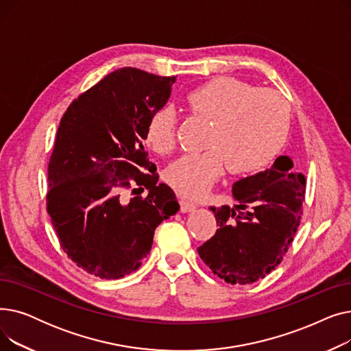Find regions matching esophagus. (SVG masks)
Here are the masks:
<instances>
[{"mask_svg": "<svg viewBox=\"0 0 351 351\" xmlns=\"http://www.w3.org/2000/svg\"><path fill=\"white\" fill-rule=\"evenodd\" d=\"M179 206H180V212L182 213L191 212V210H193L196 208V205L193 204V202L186 200V199H182V197H179Z\"/></svg>", "mask_w": 351, "mask_h": 351, "instance_id": "34e87169", "label": "esophagus"}]
</instances>
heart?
I'll use <instances>...</instances> for the list:
<instances>
[{"label":"heart","mask_w":351,"mask_h":351,"mask_svg":"<svg viewBox=\"0 0 351 351\" xmlns=\"http://www.w3.org/2000/svg\"><path fill=\"white\" fill-rule=\"evenodd\" d=\"M189 114L210 121L205 147L173 162L165 179L182 196L200 197L222 176L261 171L282 149L290 128L286 99L273 89L230 77H217L192 89L185 98ZM176 117L160 109L147 119L145 143L158 155H169L178 143Z\"/></svg>","instance_id":"1"}]
</instances>
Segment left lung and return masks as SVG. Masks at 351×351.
I'll return each instance as SVG.
<instances>
[{"label": "left lung", "instance_id": "8db88e82", "mask_svg": "<svg viewBox=\"0 0 351 351\" xmlns=\"http://www.w3.org/2000/svg\"><path fill=\"white\" fill-rule=\"evenodd\" d=\"M306 178L279 156L271 168L237 180L234 208L212 206L217 230L197 247L200 259L230 285H250L280 265L300 225Z\"/></svg>", "mask_w": 351, "mask_h": 351}]
</instances>
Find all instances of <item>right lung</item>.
<instances>
[{
  "label": "right lung",
  "mask_w": 351,
  "mask_h": 351,
  "mask_svg": "<svg viewBox=\"0 0 351 351\" xmlns=\"http://www.w3.org/2000/svg\"><path fill=\"white\" fill-rule=\"evenodd\" d=\"M175 81L121 68L82 92L61 118L48 163L47 212L61 249L97 278L135 271L155 229L179 209L142 143L147 119ZM126 190L137 196L128 201Z\"/></svg>",
  "instance_id": "obj_1"
}]
</instances>
